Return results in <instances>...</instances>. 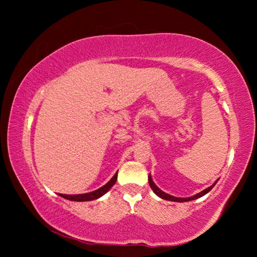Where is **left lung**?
Masks as SVG:
<instances>
[{"label":"left lung","mask_w":257,"mask_h":257,"mask_svg":"<svg viewBox=\"0 0 257 257\" xmlns=\"http://www.w3.org/2000/svg\"><path fill=\"white\" fill-rule=\"evenodd\" d=\"M149 182H150V186H151L152 190H153L154 193H155L156 195H158V196H159L160 198H162V199H167V201H171V202H180V203H182V202H189V201H194V199H197V198H199V197L204 196V195L207 194L208 191H210V190L213 188V187L215 186V184H216L217 181H215L214 184H213L212 186L208 187V188H206V189H204L203 191H201V193H198V194H196V195H194V196L186 197V198L175 197V196H171V195H169V194H167V193H164V191L161 190V189L159 188V187L154 184V181L152 180V177H151V175L149 176Z\"/></svg>","instance_id":"1"}]
</instances>
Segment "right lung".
Here are the masks:
<instances>
[{
    "mask_svg": "<svg viewBox=\"0 0 257 257\" xmlns=\"http://www.w3.org/2000/svg\"><path fill=\"white\" fill-rule=\"evenodd\" d=\"M116 178H118V172L115 173L114 176L111 178V180L107 182V184L104 185L101 188H98L94 191H90V193H86V194H78V195H64V194H60L61 197L69 199V201H75V202H88V201H94V199H97L101 196H103L104 194L107 193L108 190L111 189V187L115 184Z\"/></svg>",
    "mask_w": 257,
    "mask_h": 257,
    "instance_id": "1",
    "label": "right lung"
}]
</instances>
